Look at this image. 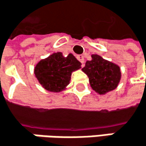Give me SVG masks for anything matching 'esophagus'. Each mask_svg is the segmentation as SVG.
I'll return each mask as SVG.
<instances>
[{"label":"esophagus","mask_w":146,"mask_h":146,"mask_svg":"<svg viewBox=\"0 0 146 146\" xmlns=\"http://www.w3.org/2000/svg\"><path fill=\"white\" fill-rule=\"evenodd\" d=\"M76 58H77V60H78L82 64H83V63L85 62V59H84V56H83V55H77Z\"/></svg>","instance_id":"1"}]
</instances>
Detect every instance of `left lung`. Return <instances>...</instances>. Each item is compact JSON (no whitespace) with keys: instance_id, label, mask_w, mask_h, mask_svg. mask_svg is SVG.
<instances>
[{"instance_id":"left-lung-1","label":"left lung","mask_w":146,"mask_h":146,"mask_svg":"<svg viewBox=\"0 0 146 146\" xmlns=\"http://www.w3.org/2000/svg\"><path fill=\"white\" fill-rule=\"evenodd\" d=\"M82 71L87 75L92 88L100 95L114 90L121 78L119 65L98 54L92 55V60L86 62Z\"/></svg>"}]
</instances>
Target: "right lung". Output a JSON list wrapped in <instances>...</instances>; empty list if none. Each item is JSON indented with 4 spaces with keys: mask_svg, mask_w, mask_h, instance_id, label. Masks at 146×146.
<instances>
[{
    "mask_svg": "<svg viewBox=\"0 0 146 146\" xmlns=\"http://www.w3.org/2000/svg\"><path fill=\"white\" fill-rule=\"evenodd\" d=\"M81 64L71 54L64 57L60 52L54 53L37 64L34 74L44 88L59 92L70 83L71 73L80 69Z\"/></svg>",
    "mask_w": 146,
    "mask_h": 146,
    "instance_id": "right-lung-1",
    "label": "right lung"
}]
</instances>
